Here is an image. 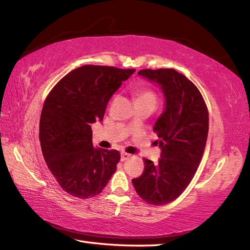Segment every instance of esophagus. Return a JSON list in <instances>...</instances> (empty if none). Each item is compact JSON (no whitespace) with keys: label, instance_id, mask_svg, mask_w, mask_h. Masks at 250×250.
<instances>
[{"label":"esophagus","instance_id":"1","mask_svg":"<svg viewBox=\"0 0 250 250\" xmlns=\"http://www.w3.org/2000/svg\"><path fill=\"white\" fill-rule=\"evenodd\" d=\"M131 157V155L130 154H128V153H125V152H123L121 154V160L122 162H125V160H127V159H129Z\"/></svg>","mask_w":250,"mask_h":250}]
</instances>
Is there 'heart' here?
<instances>
[{
    "mask_svg": "<svg viewBox=\"0 0 250 250\" xmlns=\"http://www.w3.org/2000/svg\"><path fill=\"white\" fill-rule=\"evenodd\" d=\"M136 101L156 103V96H155L153 91L148 90V88H146V87H142L136 92Z\"/></svg>",
    "mask_w": 250,
    "mask_h": 250,
    "instance_id": "obj_1",
    "label": "heart"
}]
</instances>
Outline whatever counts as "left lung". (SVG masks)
<instances>
[{
	"instance_id": "8db88e82",
	"label": "left lung",
	"mask_w": 250,
	"mask_h": 250,
	"mask_svg": "<svg viewBox=\"0 0 250 250\" xmlns=\"http://www.w3.org/2000/svg\"><path fill=\"white\" fill-rule=\"evenodd\" d=\"M160 87L165 109L153 129L162 154L158 164L144 159L141 176L131 182L144 201L163 205L175 200L189 185L201 162L208 132V112L197 86L171 68L138 73Z\"/></svg>"
}]
</instances>
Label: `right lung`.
<instances>
[{
    "instance_id": "add662e5",
    "label": "right lung",
    "mask_w": 250,
    "mask_h": 250,
    "mask_svg": "<svg viewBox=\"0 0 250 250\" xmlns=\"http://www.w3.org/2000/svg\"><path fill=\"white\" fill-rule=\"evenodd\" d=\"M135 73L84 65L61 79L47 96L40 122L42 152L62 189L80 199L98 195L116 170V149L94 147L91 124L102 122L111 96Z\"/></svg>"
}]
</instances>
